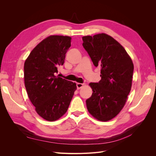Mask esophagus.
Segmentation results:
<instances>
[{"instance_id": "esophagus-1", "label": "esophagus", "mask_w": 156, "mask_h": 156, "mask_svg": "<svg viewBox=\"0 0 156 156\" xmlns=\"http://www.w3.org/2000/svg\"><path fill=\"white\" fill-rule=\"evenodd\" d=\"M76 85H77V89H80V88H81L83 87L84 84H82V83H77L76 84Z\"/></svg>"}]
</instances>
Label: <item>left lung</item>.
Listing matches in <instances>:
<instances>
[{"mask_svg": "<svg viewBox=\"0 0 156 156\" xmlns=\"http://www.w3.org/2000/svg\"><path fill=\"white\" fill-rule=\"evenodd\" d=\"M82 39L94 65L101 67L100 81L89 84L93 93L86 100L87 109L98 120H110L122 109L130 92L133 62L123 47L104 33Z\"/></svg>", "mask_w": 156, "mask_h": 156, "instance_id": "8db88e82", "label": "left lung"}]
</instances>
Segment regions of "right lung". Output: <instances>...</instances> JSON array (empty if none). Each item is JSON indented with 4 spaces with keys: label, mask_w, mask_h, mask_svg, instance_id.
Listing matches in <instances>:
<instances>
[{
    "label": "right lung",
    "mask_w": 156,
    "mask_h": 156,
    "mask_svg": "<svg viewBox=\"0 0 156 156\" xmlns=\"http://www.w3.org/2000/svg\"><path fill=\"white\" fill-rule=\"evenodd\" d=\"M72 37L50 36L33 49L24 64L25 85L36 111L48 121H55L66 112L76 90V84L56 77L63 65Z\"/></svg>",
    "instance_id": "1"
}]
</instances>
